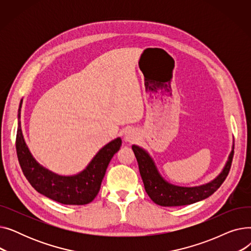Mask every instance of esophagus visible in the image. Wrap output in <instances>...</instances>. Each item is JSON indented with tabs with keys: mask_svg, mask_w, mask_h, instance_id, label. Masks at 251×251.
Listing matches in <instances>:
<instances>
[{
	"mask_svg": "<svg viewBox=\"0 0 251 251\" xmlns=\"http://www.w3.org/2000/svg\"><path fill=\"white\" fill-rule=\"evenodd\" d=\"M137 137V134L134 129H128L124 134V140L126 142H133Z\"/></svg>",
	"mask_w": 251,
	"mask_h": 251,
	"instance_id": "34e87169",
	"label": "esophagus"
}]
</instances>
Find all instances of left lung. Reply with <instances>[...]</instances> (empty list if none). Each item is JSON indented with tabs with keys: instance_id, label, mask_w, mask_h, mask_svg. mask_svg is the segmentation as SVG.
Listing matches in <instances>:
<instances>
[{
	"instance_id": "left-lung-1",
	"label": "left lung",
	"mask_w": 251,
	"mask_h": 251,
	"mask_svg": "<svg viewBox=\"0 0 251 251\" xmlns=\"http://www.w3.org/2000/svg\"><path fill=\"white\" fill-rule=\"evenodd\" d=\"M132 150L138 163L144 189L154 203L162 206L186 205L207 199L218 190L227 178L234 155L233 147L225 167L221 174L213 181L201 186L181 187L170 184L163 179L152 159L146 151L137 146H132Z\"/></svg>"
}]
</instances>
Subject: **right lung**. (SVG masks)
Returning <instances> with one entry per match:
<instances>
[{
	"label": "right lung",
	"instance_id": "add662e5",
	"mask_svg": "<svg viewBox=\"0 0 251 251\" xmlns=\"http://www.w3.org/2000/svg\"><path fill=\"white\" fill-rule=\"evenodd\" d=\"M18 109L16 151L22 172L30 185L41 194L63 204L83 205L91 202L98 195L113 155L120 150L122 140L118 137L104 146L81 173L74 176H60L39 165L24 141Z\"/></svg>",
	"mask_w": 251,
	"mask_h": 251
}]
</instances>
